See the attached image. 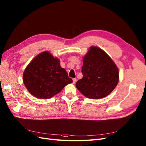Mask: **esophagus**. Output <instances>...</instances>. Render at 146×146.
Listing matches in <instances>:
<instances>
[{"label":"esophagus","instance_id":"34e87169","mask_svg":"<svg viewBox=\"0 0 146 146\" xmlns=\"http://www.w3.org/2000/svg\"><path fill=\"white\" fill-rule=\"evenodd\" d=\"M72 81H73L72 83L74 84H75V83H76V81H77V79H76V78H73V79H72Z\"/></svg>","mask_w":146,"mask_h":146}]
</instances>
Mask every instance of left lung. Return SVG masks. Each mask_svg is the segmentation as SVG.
Here are the masks:
<instances>
[{
    "instance_id": "left-lung-1",
    "label": "left lung",
    "mask_w": 146,
    "mask_h": 146,
    "mask_svg": "<svg viewBox=\"0 0 146 146\" xmlns=\"http://www.w3.org/2000/svg\"><path fill=\"white\" fill-rule=\"evenodd\" d=\"M83 77L75 84L86 97L97 100L108 96L117 85L119 69L102 49L91 46L83 57Z\"/></svg>"
}]
</instances>
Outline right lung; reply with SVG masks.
Listing matches in <instances>:
<instances>
[{
	"label": "right lung",
	"instance_id": "right-lung-1",
	"mask_svg": "<svg viewBox=\"0 0 146 146\" xmlns=\"http://www.w3.org/2000/svg\"><path fill=\"white\" fill-rule=\"evenodd\" d=\"M23 83L29 93L39 99H48L59 93L72 80L60 65V60L48 51L37 55L23 73Z\"/></svg>",
	"mask_w": 146,
	"mask_h": 146
}]
</instances>
